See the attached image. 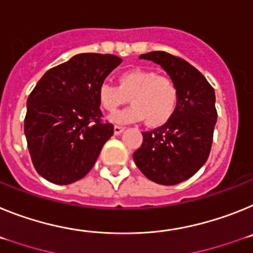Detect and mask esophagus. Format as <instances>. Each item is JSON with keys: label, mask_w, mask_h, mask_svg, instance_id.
<instances>
[{"label": "esophagus", "mask_w": 253, "mask_h": 253, "mask_svg": "<svg viewBox=\"0 0 253 253\" xmlns=\"http://www.w3.org/2000/svg\"><path fill=\"white\" fill-rule=\"evenodd\" d=\"M125 128L121 126H114V135H121V133L124 132Z\"/></svg>", "instance_id": "obj_1"}]
</instances>
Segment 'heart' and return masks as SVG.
<instances>
[{
	"instance_id": "heart-1",
	"label": "heart",
	"mask_w": 253,
	"mask_h": 253,
	"mask_svg": "<svg viewBox=\"0 0 253 253\" xmlns=\"http://www.w3.org/2000/svg\"><path fill=\"white\" fill-rule=\"evenodd\" d=\"M129 98L131 107L117 112L109 121L117 125L144 121L150 127L163 126L175 113L179 90L175 81L150 70L133 69L118 76V86L102 83L96 89L100 108L113 113Z\"/></svg>"
}]
</instances>
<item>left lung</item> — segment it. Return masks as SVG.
Returning <instances> with one entry per match:
<instances>
[{"label": "left lung", "mask_w": 253, "mask_h": 253, "mask_svg": "<svg viewBox=\"0 0 253 253\" xmlns=\"http://www.w3.org/2000/svg\"><path fill=\"white\" fill-rule=\"evenodd\" d=\"M139 58L159 65L175 81L179 99L175 113L166 125L142 132V144L133 153V160L155 183H181L206 163L210 154L218 117L215 91L205 76L182 58L162 50Z\"/></svg>", "instance_id": "8db88e82"}]
</instances>
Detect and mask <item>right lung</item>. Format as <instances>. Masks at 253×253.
Returning a JSON list of instances; mask_svg holds the SVG:
<instances>
[{"label": "right lung", "instance_id": "1", "mask_svg": "<svg viewBox=\"0 0 253 253\" xmlns=\"http://www.w3.org/2000/svg\"><path fill=\"white\" fill-rule=\"evenodd\" d=\"M121 62L113 54H76L35 85L26 102L24 132L43 178L70 184L93 168L113 135V125L100 122L96 89Z\"/></svg>", "mask_w": 253, "mask_h": 253}]
</instances>
